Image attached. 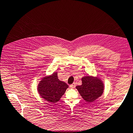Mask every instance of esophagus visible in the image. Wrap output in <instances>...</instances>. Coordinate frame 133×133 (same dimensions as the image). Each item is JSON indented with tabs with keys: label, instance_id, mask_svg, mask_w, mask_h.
Returning a JSON list of instances; mask_svg holds the SVG:
<instances>
[{
	"label": "esophagus",
	"instance_id": "34e87169",
	"mask_svg": "<svg viewBox=\"0 0 133 133\" xmlns=\"http://www.w3.org/2000/svg\"><path fill=\"white\" fill-rule=\"evenodd\" d=\"M75 86H76V84H75V83H73L72 84H71V85L70 86V88H71V89H74L75 87Z\"/></svg>",
	"mask_w": 133,
	"mask_h": 133
}]
</instances>
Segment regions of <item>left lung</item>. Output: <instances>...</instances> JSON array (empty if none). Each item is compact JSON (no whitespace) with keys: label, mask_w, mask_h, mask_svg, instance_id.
<instances>
[{"label":"left lung","mask_w":133,"mask_h":133,"mask_svg":"<svg viewBox=\"0 0 133 133\" xmlns=\"http://www.w3.org/2000/svg\"><path fill=\"white\" fill-rule=\"evenodd\" d=\"M82 84L76 88L84 100L92 102L103 94L104 86L99 79L91 76H86L82 78Z\"/></svg>","instance_id":"obj_1"}]
</instances>
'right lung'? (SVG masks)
<instances>
[{
  "label": "right lung",
  "instance_id": "obj_1",
  "mask_svg": "<svg viewBox=\"0 0 133 133\" xmlns=\"http://www.w3.org/2000/svg\"><path fill=\"white\" fill-rule=\"evenodd\" d=\"M69 86L59 81L57 72H54L52 75L44 77L39 83L38 90L42 98L49 102L54 103L60 100Z\"/></svg>",
  "mask_w": 133,
  "mask_h": 133
}]
</instances>
